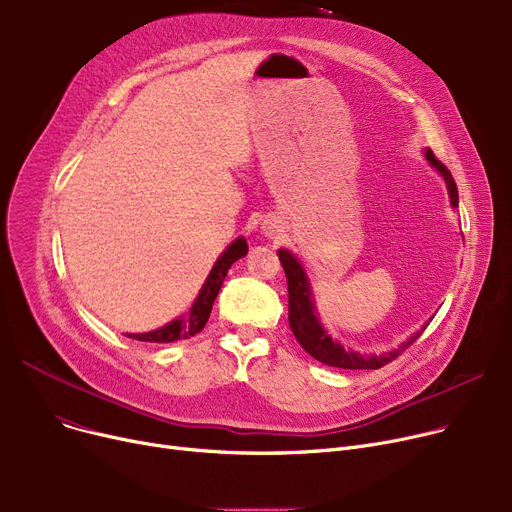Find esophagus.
Wrapping results in <instances>:
<instances>
[{
  "label": "esophagus",
  "mask_w": 512,
  "mask_h": 512,
  "mask_svg": "<svg viewBox=\"0 0 512 512\" xmlns=\"http://www.w3.org/2000/svg\"><path fill=\"white\" fill-rule=\"evenodd\" d=\"M261 230H263L265 236L276 238V236L282 232V226H280V222H278L276 218H270V220H265V222L261 224Z\"/></svg>",
  "instance_id": "esophagus-1"
}]
</instances>
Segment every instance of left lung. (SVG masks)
<instances>
[{
	"mask_svg": "<svg viewBox=\"0 0 512 512\" xmlns=\"http://www.w3.org/2000/svg\"><path fill=\"white\" fill-rule=\"evenodd\" d=\"M425 159L429 161V166L436 168L440 172V176L444 178L450 205L456 209L459 207V191H456V182H454L450 170L442 164L440 159H436V155L429 149L425 151ZM278 257H280V263L284 267V274L288 280V324H290V330L305 351L319 363H326L330 367H340V369H380L386 363L394 361L402 351H405V348H409L427 328V324H425L407 342H402L398 348H394V351H388L382 355H361L357 351H351V348H344L338 340H332V336L326 332V328L321 326L319 315L315 311L311 282L303 270L301 261L286 249H280Z\"/></svg>",
	"mask_w": 512,
	"mask_h": 512,
	"instance_id": "8db88e82",
	"label": "left lung"
}]
</instances>
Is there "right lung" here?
Instances as JSON below:
<instances>
[{
    "label": "right lung",
    "instance_id": "right-lung-1",
    "mask_svg": "<svg viewBox=\"0 0 512 512\" xmlns=\"http://www.w3.org/2000/svg\"><path fill=\"white\" fill-rule=\"evenodd\" d=\"M249 251L247 247V240L245 238H236L230 247H226V251L218 257V261L213 263L211 272L203 284V288L199 290L197 299L191 307V313H188V317H178L174 321H170V324L161 326L153 332H145V334H128V338L132 340H141V342H176V340H182V338H191L195 334H199L207 319H209V313H211V307H213V301L215 297H218V292L224 284V278L230 270V265L234 261H238L240 257H245Z\"/></svg>",
    "mask_w": 512,
    "mask_h": 512
}]
</instances>
